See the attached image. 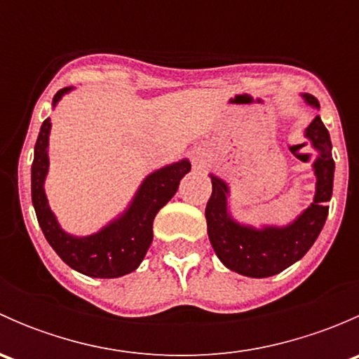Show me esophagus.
Wrapping results in <instances>:
<instances>
[{
  "instance_id": "1",
  "label": "esophagus",
  "mask_w": 359,
  "mask_h": 359,
  "mask_svg": "<svg viewBox=\"0 0 359 359\" xmlns=\"http://www.w3.org/2000/svg\"><path fill=\"white\" fill-rule=\"evenodd\" d=\"M191 161H193V168L198 170V172H201V170H205L206 166H210L212 156H210V153L206 149L198 147V149H194L193 154H191Z\"/></svg>"
}]
</instances>
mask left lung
Here are the masks:
<instances>
[{"label":"left lung","mask_w":359,"mask_h":359,"mask_svg":"<svg viewBox=\"0 0 359 359\" xmlns=\"http://www.w3.org/2000/svg\"><path fill=\"white\" fill-rule=\"evenodd\" d=\"M302 97L309 106L320 109L313 95L304 93ZM304 137L307 139L306 144L316 151V159L313 161L316 193L313 203L287 226L253 227L234 220L227 208L229 186L210 173L212 196L205 210L206 227L210 243L227 269L248 278L274 276L302 259L320 236L328 215L327 201H330L334 191L332 140L320 116L311 121Z\"/></svg>","instance_id":"obj_1"}]
</instances>
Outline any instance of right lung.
<instances>
[{
  "mask_svg": "<svg viewBox=\"0 0 359 359\" xmlns=\"http://www.w3.org/2000/svg\"><path fill=\"white\" fill-rule=\"evenodd\" d=\"M71 90V86L59 90L52 106L55 107ZM50 128L52 123L46 118L36 140L31 168L32 205L46 241L69 267L86 276L119 278L132 273L140 266L153 243L154 217L172 200L180 179L191 170L189 159H180L149 173L121 215L90 236H74L60 227L45 194V179L50 166Z\"/></svg>",
  "mask_w": 359,
  "mask_h": 359,
  "instance_id": "right-lung-1",
  "label": "right lung"
}]
</instances>
